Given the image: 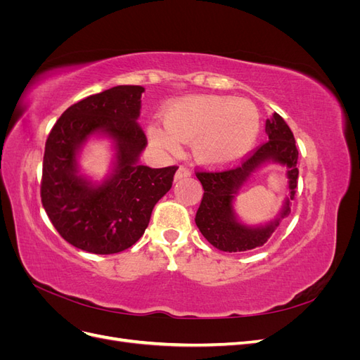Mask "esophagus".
Returning <instances> with one entry per match:
<instances>
[{
  "label": "esophagus",
  "instance_id": "1",
  "mask_svg": "<svg viewBox=\"0 0 360 360\" xmlns=\"http://www.w3.org/2000/svg\"><path fill=\"white\" fill-rule=\"evenodd\" d=\"M186 177H191V171L186 167H180L176 172V177H174V179H176V181H179V180L186 179Z\"/></svg>",
  "mask_w": 360,
  "mask_h": 360
}]
</instances>
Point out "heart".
Returning <instances> with one entry per match:
<instances>
[{
    "label": "heart",
    "instance_id": "1",
    "mask_svg": "<svg viewBox=\"0 0 360 360\" xmlns=\"http://www.w3.org/2000/svg\"><path fill=\"white\" fill-rule=\"evenodd\" d=\"M165 124L148 126L158 148L177 153L180 143L192 141V153L202 165L228 167L255 144L259 114L252 102L222 96H189L165 110Z\"/></svg>",
    "mask_w": 360,
    "mask_h": 360
}]
</instances>
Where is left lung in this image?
<instances>
[{
  "label": "left lung",
  "mask_w": 360,
  "mask_h": 360,
  "mask_svg": "<svg viewBox=\"0 0 360 360\" xmlns=\"http://www.w3.org/2000/svg\"><path fill=\"white\" fill-rule=\"evenodd\" d=\"M266 132L269 141L250 151L240 165L222 171H195V176L204 189L195 224L207 242L224 252H243L263 246L276 230L282 217L290 213V201L296 193L299 179L296 141L284 118L276 112L266 122ZM269 160L278 161L289 168L290 197L286 200L281 216L274 223L264 227H246L235 219L232 200L250 174Z\"/></svg>",
  "instance_id": "obj_1"
}]
</instances>
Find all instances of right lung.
<instances>
[{
  "label": "right lung",
  "mask_w": 360,
  "mask_h": 360,
  "mask_svg": "<svg viewBox=\"0 0 360 360\" xmlns=\"http://www.w3.org/2000/svg\"><path fill=\"white\" fill-rule=\"evenodd\" d=\"M141 85H118L69 106L53 124L45 146L40 197L52 225L64 240L97 255L135 245L151 212L165 195L179 167L148 168L138 158L147 146L136 123ZM94 133L116 144V168L99 187L77 174L75 155Z\"/></svg>",
  "instance_id": "add662e5"
}]
</instances>
